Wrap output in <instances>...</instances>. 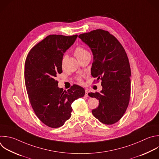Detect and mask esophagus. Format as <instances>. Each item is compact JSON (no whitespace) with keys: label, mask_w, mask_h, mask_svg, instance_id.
I'll return each instance as SVG.
<instances>
[{"label":"esophagus","mask_w":159,"mask_h":159,"mask_svg":"<svg viewBox=\"0 0 159 159\" xmlns=\"http://www.w3.org/2000/svg\"><path fill=\"white\" fill-rule=\"evenodd\" d=\"M88 93H89V90L87 89H85V97H88L89 96Z\"/></svg>","instance_id":"1"}]
</instances>
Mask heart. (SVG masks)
Listing matches in <instances>:
<instances>
[{
  "label": "heart",
  "mask_w": 159,
  "mask_h": 159,
  "mask_svg": "<svg viewBox=\"0 0 159 159\" xmlns=\"http://www.w3.org/2000/svg\"><path fill=\"white\" fill-rule=\"evenodd\" d=\"M87 53H88V52H87L85 48H84L82 47H78L76 48V49H75V52H74V54H75V57H77V58H79V57L82 56H84V54H87ZM79 80L81 81V79H79Z\"/></svg>",
  "instance_id": "b5f03b06"
}]
</instances>
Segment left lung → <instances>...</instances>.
Masks as SVG:
<instances>
[{"instance_id":"1","label":"left lung","mask_w":159,"mask_h":159,"mask_svg":"<svg viewBox=\"0 0 159 159\" xmlns=\"http://www.w3.org/2000/svg\"><path fill=\"white\" fill-rule=\"evenodd\" d=\"M79 37L92 52V76L102 80L100 93H88L99 100L92 114L104 124H114L125 112L130 100L131 71L126 52L108 31L94 30Z\"/></svg>"}]
</instances>
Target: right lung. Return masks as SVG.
Masks as SVG:
<instances>
[{"label": "right lung", "mask_w": 159, "mask_h": 159, "mask_svg": "<svg viewBox=\"0 0 159 159\" xmlns=\"http://www.w3.org/2000/svg\"><path fill=\"white\" fill-rule=\"evenodd\" d=\"M77 35H50L29 52L25 62V83L32 107L37 117L52 128L62 126L71 117L72 102L85 95L74 85L67 91L58 87L57 75L62 72L64 54Z\"/></svg>", "instance_id": "add662e5"}]
</instances>
